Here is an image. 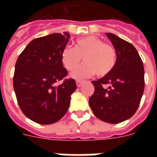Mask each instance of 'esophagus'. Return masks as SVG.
Listing matches in <instances>:
<instances>
[{
	"label": "esophagus",
	"mask_w": 157,
	"mask_h": 157,
	"mask_svg": "<svg viewBox=\"0 0 157 157\" xmlns=\"http://www.w3.org/2000/svg\"><path fill=\"white\" fill-rule=\"evenodd\" d=\"M76 86H77V87H81L82 83H83V81H76Z\"/></svg>",
	"instance_id": "esophagus-1"
}]
</instances>
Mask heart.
<instances>
[{
  "label": "heart",
  "mask_w": 157,
  "mask_h": 157,
  "mask_svg": "<svg viewBox=\"0 0 157 157\" xmlns=\"http://www.w3.org/2000/svg\"><path fill=\"white\" fill-rule=\"evenodd\" d=\"M83 57L85 63L71 72L75 79H84L94 73L107 76L117 63V51L109 44H105L96 36H88L76 40L75 47L67 45L61 52V60L68 71L78 66Z\"/></svg>",
  "instance_id": "heart-1"
}]
</instances>
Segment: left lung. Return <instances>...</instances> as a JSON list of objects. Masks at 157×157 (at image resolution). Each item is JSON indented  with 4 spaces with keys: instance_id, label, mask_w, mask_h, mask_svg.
I'll use <instances>...</instances> for the list:
<instances>
[{
    "instance_id": "8db88e82",
    "label": "left lung",
    "mask_w": 157,
    "mask_h": 157,
    "mask_svg": "<svg viewBox=\"0 0 157 157\" xmlns=\"http://www.w3.org/2000/svg\"><path fill=\"white\" fill-rule=\"evenodd\" d=\"M106 36L117 51V63L108 75L92 81L94 92L89 103L98 119L117 124L129 119L139 107L144 90V68L134 45L112 33Z\"/></svg>"
}]
</instances>
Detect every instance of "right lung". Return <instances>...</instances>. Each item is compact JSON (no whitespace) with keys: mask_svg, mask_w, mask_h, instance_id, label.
Segmentation results:
<instances>
[{"mask_svg":"<svg viewBox=\"0 0 157 157\" xmlns=\"http://www.w3.org/2000/svg\"><path fill=\"white\" fill-rule=\"evenodd\" d=\"M69 37L64 32L34 39L16 62L13 82L17 101L23 114L38 124H50L61 119L76 90L73 79L55 86L67 74L61 52Z\"/></svg>","mask_w":157,"mask_h":157,"instance_id":"obj_1","label":"right lung"}]
</instances>
